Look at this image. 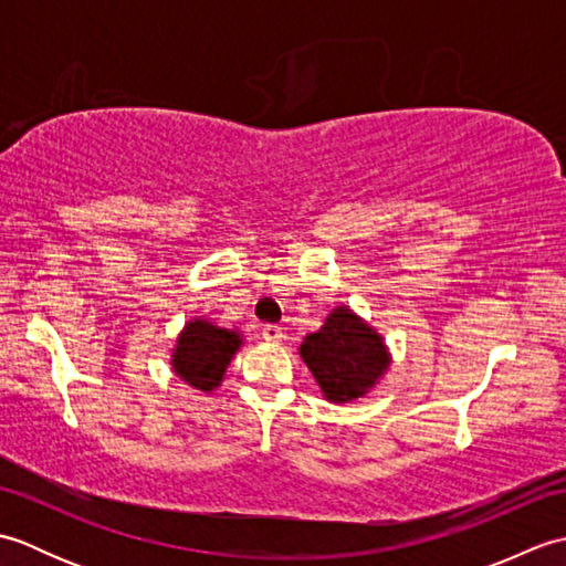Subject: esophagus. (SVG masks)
<instances>
[{"label": "esophagus", "mask_w": 566, "mask_h": 566, "mask_svg": "<svg viewBox=\"0 0 566 566\" xmlns=\"http://www.w3.org/2000/svg\"><path fill=\"white\" fill-rule=\"evenodd\" d=\"M262 335H264V340H270V343H282L284 328L276 326V323H268V326L262 328Z\"/></svg>", "instance_id": "obj_1"}]
</instances>
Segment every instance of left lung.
Wrapping results in <instances>:
<instances>
[{"instance_id":"1","label":"left lung","mask_w":566,"mask_h":566,"mask_svg":"<svg viewBox=\"0 0 566 566\" xmlns=\"http://www.w3.org/2000/svg\"><path fill=\"white\" fill-rule=\"evenodd\" d=\"M298 353L326 399L335 403L367 394L389 367L381 335L345 306L335 308L318 333L306 335Z\"/></svg>"}]
</instances>
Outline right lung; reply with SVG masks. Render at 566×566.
<instances>
[{"label": "right lung", "instance_id": "right-lung-1", "mask_svg": "<svg viewBox=\"0 0 566 566\" xmlns=\"http://www.w3.org/2000/svg\"><path fill=\"white\" fill-rule=\"evenodd\" d=\"M240 347V335L211 326L209 321H191L182 331L172 355V367L191 387L211 391L219 387L223 371Z\"/></svg>", "mask_w": 566, "mask_h": 566}]
</instances>
